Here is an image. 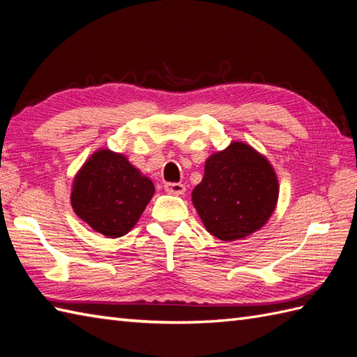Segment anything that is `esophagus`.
<instances>
[{"mask_svg": "<svg viewBox=\"0 0 357 357\" xmlns=\"http://www.w3.org/2000/svg\"><path fill=\"white\" fill-rule=\"evenodd\" d=\"M164 188H165V192L173 193V195H184V192H185V185L181 183H167L164 185Z\"/></svg>", "mask_w": 357, "mask_h": 357, "instance_id": "34e87169", "label": "esophagus"}]
</instances>
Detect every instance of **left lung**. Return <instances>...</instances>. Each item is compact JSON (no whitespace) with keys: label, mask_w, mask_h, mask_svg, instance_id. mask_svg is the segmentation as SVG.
<instances>
[{"label":"left lung","mask_w":357,"mask_h":357,"mask_svg":"<svg viewBox=\"0 0 357 357\" xmlns=\"http://www.w3.org/2000/svg\"><path fill=\"white\" fill-rule=\"evenodd\" d=\"M276 173L261 153L244 142H231L206 161L193 206L208 233L221 241L247 238L275 211Z\"/></svg>","instance_id":"8db88e82"}]
</instances>
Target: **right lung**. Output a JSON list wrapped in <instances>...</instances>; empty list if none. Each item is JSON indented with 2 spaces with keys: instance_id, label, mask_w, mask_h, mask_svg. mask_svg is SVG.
<instances>
[{
  "instance_id": "add662e5",
  "label": "right lung",
  "mask_w": 357,
  "mask_h": 357,
  "mask_svg": "<svg viewBox=\"0 0 357 357\" xmlns=\"http://www.w3.org/2000/svg\"><path fill=\"white\" fill-rule=\"evenodd\" d=\"M155 193L147 176L124 155L98 150L73 179V211L107 238L124 236L138 222Z\"/></svg>"
}]
</instances>
